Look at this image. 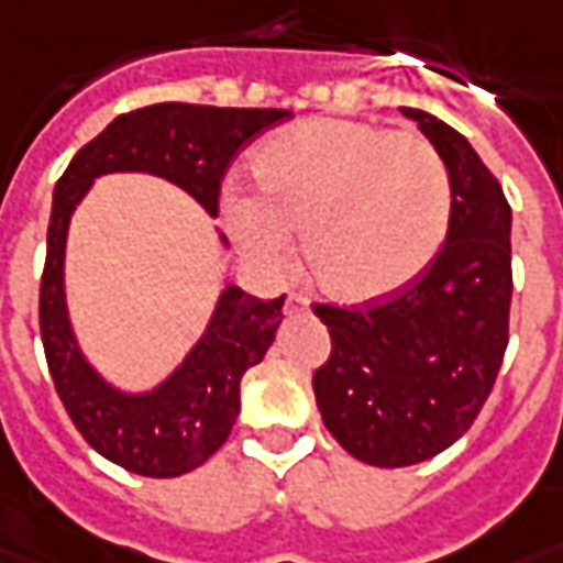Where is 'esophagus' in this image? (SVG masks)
Wrapping results in <instances>:
<instances>
[{"instance_id": "esophagus-1", "label": "esophagus", "mask_w": 563, "mask_h": 563, "mask_svg": "<svg viewBox=\"0 0 563 563\" xmlns=\"http://www.w3.org/2000/svg\"><path fill=\"white\" fill-rule=\"evenodd\" d=\"M307 310V298L298 292H292L286 298V313H303Z\"/></svg>"}]
</instances>
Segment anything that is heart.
I'll list each match as a JSON object with an SVG mask.
<instances>
[{"mask_svg": "<svg viewBox=\"0 0 563 563\" xmlns=\"http://www.w3.org/2000/svg\"><path fill=\"white\" fill-rule=\"evenodd\" d=\"M256 197L229 187L232 241L262 271L301 256L340 301H376L406 289L439 256L451 227L448 166L420 133L349 119H310L265 143L253 164Z\"/></svg>", "mask_w": 563, "mask_h": 563, "instance_id": "obj_1", "label": "heart"}]
</instances>
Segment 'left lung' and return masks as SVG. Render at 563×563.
<instances>
[{
    "instance_id": "8db88e82",
    "label": "left lung",
    "mask_w": 563,
    "mask_h": 563,
    "mask_svg": "<svg viewBox=\"0 0 563 563\" xmlns=\"http://www.w3.org/2000/svg\"><path fill=\"white\" fill-rule=\"evenodd\" d=\"M418 122L448 166L451 227L406 289L364 307L313 303L331 355L313 373L328 432L378 468L418 465L462 439L493 394L510 340V202L460 131Z\"/></svg>"
}]
</instances>
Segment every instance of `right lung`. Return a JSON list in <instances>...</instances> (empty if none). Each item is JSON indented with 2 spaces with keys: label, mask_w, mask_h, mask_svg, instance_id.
Listing matches in <instances>:
<instances>
[{
  "label": "right lung",
  "mask_w": 563,
  "mask_h": 563,
  "mask_svg": "<svg viewBox=\"0 0 563 563\" xmlns=\"http://www.w3.org/2000/svg\"><path fill=\"white\" fill-rule=\"evenodd\" d=\"M286 119V110L152 103L107 124V131L74 154L56 181L37 298L41 343L53 387L74 427L103 460L122 465L124 472L178 477L223 448L239 418L241 376L260 364L274 343L286 295L260 301L229 286L202 340L164 385L143 397L119 394L82 361L70 334L62 289L70 211L95 178L133 169L169 178L199 199L208 214H218L220 187L235 154Z\"/></svg>",
  "instance_id": "right-lung-1"
}]
</instances>
